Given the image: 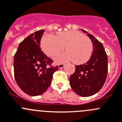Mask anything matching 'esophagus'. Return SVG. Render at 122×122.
<instances>
[{
    "instance_id": "esophagus-1",
    "label": "esophagus",
    "mask_w": 122,
    "mask_h": 122,
    "mask_svg": "<svg viewBox=\"0 0 122 122\" xmlns=\"http://www.w3.org/2000/svg\"><path fill=\"white\" fill-rule=\"evenodd\" d=\"M65 64H59L58 65V68H60V69H61V68H63L64 67Z\"/></svg>"
}]
</instances>
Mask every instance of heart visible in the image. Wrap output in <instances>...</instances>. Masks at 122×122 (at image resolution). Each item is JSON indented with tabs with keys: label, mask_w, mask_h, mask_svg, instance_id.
Masks as SVG:
<instances>
[{
	"label": "heart",
	"mask_w": 122,
	"mask_h": 122,
	"mask_svg": "<svg viewBox=\"0 0 122 122\" xmlns=\"http://www.w3.org/2000/svg\"><path fill=\"white\" fill-rule=\"evenodd\" d=\"M65 49L67 52L54 57L56 63H64L70 60L82 64L89 60L93 51L92 42L80 32L69 30L58 32L56 36L46 35L41 41V48L48 56H53Z\"/></svg>",
	"instance_id": "obj_1"
}]
</instances>
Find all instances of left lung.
Here are the masks:
<instances>
[{"mask_svg": "<svg viewBox=\"0 0 122 122\" xmlns=\"http://www.w3.org/2000/svg\"><path fill=\"white\" fill-rule=\"evenodd\" d=\"M87 33L93 43V51L88 61L75 66L74 73L70 77V85L80 96L90 97L97 93L103 86L108 73V58L103 45L93 35Z\"/></svg>", "mask_w": 122, "mask_h": 122, "instance_id": "8db88e82", "label": "left lung"}]
</instances>
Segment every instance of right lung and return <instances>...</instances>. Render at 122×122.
Here are the masks:
<instances>
[{
  "instance_id": "add662e5",
  "label": "right lung",
  "mask_w": 122,
  "mask_h": 122,
  "mask_svg": "<svg viewBox=\"0 0 122 122\" xmlns=\"http://www.w3.org/2000/svg\"><path fill=\"white\" fill-rule=\"evenodd\" d=\"M45 30H41L19 44L14 55V76L24 92L31 96L43 94L49 87L53 74L58 67L51 66L52 60L41 51V41Z\"/></svg>"
}]
</instances>
